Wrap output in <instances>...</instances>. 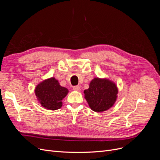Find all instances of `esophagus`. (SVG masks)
Segmentation results:
<instances>
[{
  "label": "esophagus",
  "instance_id": "obj_1",
  "mask_svg": "<svg viewBox=\"0 0 160 160\" xmlns=\"http://www.w3.org/2000/svg\"><path fill=\"white\" fill-rule=\"evenodd\" d=\"M73 90L76 91H81V88L79 86H74L73 87Z\"/></svg>",
  "mask_w": 160,
  "mask_h": 160
}]
</instances>
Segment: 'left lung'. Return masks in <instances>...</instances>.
I'll return each instance as SVG.
<instances>
[{
    "instance_id": "8db88e82",
    "label": "left lung",
    "mask_w": 160,
    "mask_h": 160,
    "mask_svg": "<svg viewBox=\"0 0 160 160\" xmlns=\"http://www.w3.org/2000/svg\"><path fill=\"white\" fill-rule=\"evenodd\" d=\"M118 88L113 81L106 78L95 77L88 89L84 91L85 99L89 108L95 112H103L110 109L118 98Z\"/></svg>"
}]
</instances>
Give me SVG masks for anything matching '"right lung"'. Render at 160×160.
Segmentation results:
<instances>
[{"label": "right lung", "instance_id": "right-lung-1", "mask_svg": "<svg viewBox=\"0 0 160 160\" xmlns=\"http://www.w3.org/2000/svg\"><path fill=\"white\" fill-rule=\"evenodd\" d=\"M68 93L69 90L61 86L55 77L43 80L35 89V93L38 103L42 108L52 111L62 107V100Z\"/></svg>", "mask_w": 160, "mask_h": 160}]
</instances>
